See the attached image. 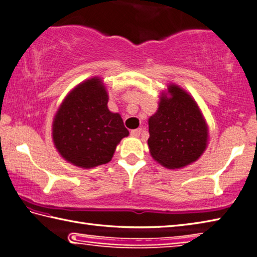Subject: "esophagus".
<instances>
[{
	"mask_svg": "<svg viewBox=\"0 0 257 257\" xmlns=\"http://www.w3.org/2000/svg\"><path fill=\"white\" fill-rule=\"evenodd\" d=\"M142 132H143V129H142V128L134 129V130H132V133H130V135H132L133 137H140Z\"/></svg>",
	"mask_w": 257,
	"mask_h": 257,
	"instance_id": "esophagus-1",
	"label": "esophagus"
}]
</instances>
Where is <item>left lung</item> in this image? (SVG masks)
I'll list each match as a JSON object with an SVG mask.
<instances>
[{
    "mask_svg": "<svg viewBox=\"0 0 257 257\" xmlns=\"http://www.w3.org/2000/svg\"><path fill=\"white\" fill-rule=\"evenodd\" d=\"M150 154L168 169L193 164L207 149L209 129L192 96L178 84L162 91L157 112L149 117Z\"/></svg>",
    "mask_w": 257,
    "mask_h": 257,
    "instance_id": "8db88e82",
    "label": "left lung"
}]
</instances>
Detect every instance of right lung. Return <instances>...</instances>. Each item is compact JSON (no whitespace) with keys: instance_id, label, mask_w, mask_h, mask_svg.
<instances>
[{"instance_id":"1","label":"right lung","mask_w":257,"mask_h":257,"mask_svg":"<svg viewBox=\"0 0 257 257\" xmlns=\"http://www.w3.org/2000/svg\"><path fill=\"white\" fill-rule=\"evenodd\" d=\"M107 101L104 81L93 76L75 85L59 105L52 121V142L67 162L84 169L107 164L129 135Z\"/></svg>"}]
</instances>
